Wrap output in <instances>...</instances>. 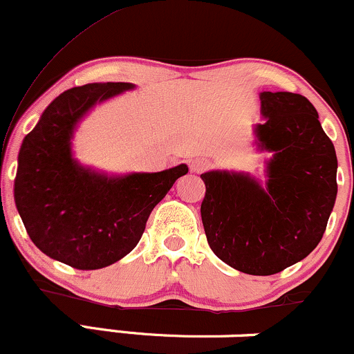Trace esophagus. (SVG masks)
<instances>
[{"instance_id":"esophagus-1","label":"esophagus","mask_w":354,"mask_h":354,"mask_svg":"<svg viewBox=\"0 0 354 354\" xmlns=\"http://www.w3.org/2000/svg\"><path fill=\"white\" fill-rule=\"evenodd\" d=\"M208 160H205V158H196V160H193L189 163V169L193 173H203L205 169H208Z\"/></svg>"}]
</instances>
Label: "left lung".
<instances>
[{
    "instance_id": "obj_1",
    "label": "left lung",
    "mask_w": 354,
    "mask_h": 354,
    "mask_svg": "<svg viewBox=\"0 0 354 354\" xmlns=\"http://www.w3.org/2000/svg\"><path fill=\"white\" fill-rule=\"evenodd\" d=\"M265 123L254 126L266 161V183L248 173L201 174V219L221 261L246 274L268 276L301 261L318 246L338 193L335 146L304 96L263 91Z\"/></svg>"
}]
</instances>
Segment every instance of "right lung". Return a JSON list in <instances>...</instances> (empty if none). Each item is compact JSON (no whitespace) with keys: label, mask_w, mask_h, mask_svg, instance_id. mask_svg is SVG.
Wrapping results in <instances>:
<instances>
[{"label":"right lung","mask_w":354,"mask_h":354,"mask_svg":"<svg viewBox=\"0 0 354 354\" xmlns=\"http://www.w3.org/2000/svg\"><path fill=\"white\" fill-rule=\"evenodd\" d=\"M133 88L91 83L61 93L19 148L15 203L24 228L44 254L76 270H100L133 251L154 206L188 173V166L178 165L160 173L108 176L73 158L81 118Z\"/></svg>","instance_id":"add662e5"}]
</instances>
